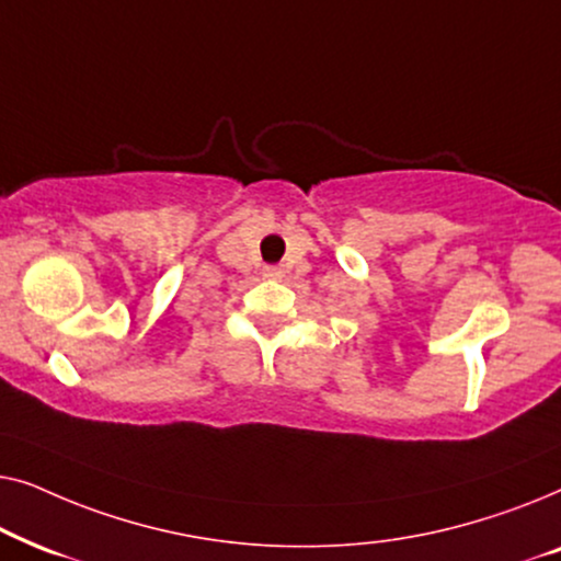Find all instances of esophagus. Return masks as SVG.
<instances>
[{
    "label": "esophagus",
    "mask_w": 561,
    "mask_h": 561,
    "mask_svg": "<svg viewBox=\"0 0 561 561\" xmlns=\"http://www.w3.org/2000/svg\"><path fill=\"white\" fill-rule=\"evenodd\" d=\"M267 278H280V267H265Z\"/></svg>",
    "instance_id": "1"
}]
</instances>
